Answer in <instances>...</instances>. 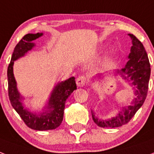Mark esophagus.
<instances>
[{"instance_id": "34e87169", "label": "esophagus", "mask_w": 154, "mask_h": 154, "mask_svg": "<svg viewBox=\"0 0 154 154\" xmlns=\"http://www.w3.org/2000/svg\"><path fill=\"white\" fill-rule=\"evenodd\" d=\"M87 83V79H86L85 76H79L77 79H76V84L79 88H82V87H84Z\"/></svg>"}]
</instances>
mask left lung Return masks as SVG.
<instances>
[{
    "label": "left lung",
    "mask_w": 154,
    "mask_h": 154,
    "mask_svg": "<svg viewBox=\"0 0 154 154\" xmlns=\"http://www.w3.org/2000/svg\"><path fill=\"white\" fill-rule=\"evenodd\" d=\"M128 36L132 39L133 46L128 55V62L124 68L114 71V75H120L122 79L133 87L134 98L130 104L120 107V110L116 115L106 120L99 119L96 116L95 112L91 110L92 119L99 127L116 128L126 125L143 105L146 99L151 72L149 61L143 44L133 34H128ZM97 75L100 76L102 74Z\"/></svg>",
    "instance_id": "obj_1"
}]
</instances>
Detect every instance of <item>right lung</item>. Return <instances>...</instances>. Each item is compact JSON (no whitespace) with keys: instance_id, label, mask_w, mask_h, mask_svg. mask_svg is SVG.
Returning <instances> with one entry per match:
<instances>
[{"instance_id":"1","label":"right lung","mask_w":154,"mask_h":154,"mask_svg":"<svg viewBox=\"0 0 154 154\" xmlns=\"http://www.w3.org/2000/svg\"><path fill=\"white\" fill-rule=\"evenodd\" d=\"M43 35V33L28 34L22 38L14 48L11 61L8 66L9 98L13 108L23 120L29 128L38 131L55 129L60 125L63 119L65 103L74 91L77 89L75 78L71 77L58 82L51 91L47 102L41 112H31L24 103V98L19 92L14 75V61L23 57L35 46L33 41Z\"/></svg>"}]
</instances>
